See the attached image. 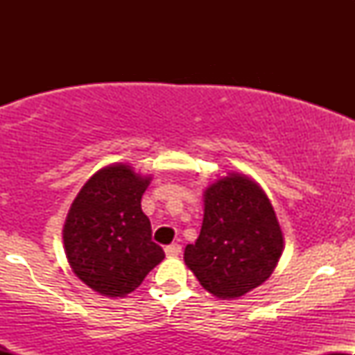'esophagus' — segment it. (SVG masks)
I'll list each match as a JSON object with an SVG mask.
<instances>
[{
	"mask_svg": "<svg viewBox=\"0 0 355 355\" xmlns=\"http://www.w3.org/2000/svg\"><path fill=\"white\" fill-rule=\"evenodd\" d=\"M180 252H182V245H178V243H172V245L165 247V254L168 257L180 255Z\"/></svg>",
	"mask_w": 355,
	"mask_h": 355,
	"instance_id": "1",
	"label": "esophagus"
}]
</instances>
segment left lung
<instances>
[{
  "mask_svg": "<svg viewBox=\"0 0 355 355\" xmlns=\"http://www.w3.org/2000/svg\"><path fill=\"white\" fill-rule=\"evenodd\" d=\"M282 248L267 195L245 175L230 173L205 190L200 235L185 247L183 259L210 294L235 299L266 282Z\"/></svg>",
  "mask_w": 355,
  "mask_h": 355,
  "instance_id": "obj_1",
  "label": "left lung"
}]
</instances>
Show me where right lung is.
Masks as SVG:
<instances>
[{"instance_id": "add662e5", "label": "right lung", "mask_w": 355, "mask_h": 355, "mask_svg": "<svg viewBox=\"0 0 355 355\" xmlns=\"http://www.w3.org/2000/svg\"><path fill=\"white\" fill-rule=\"evenodd\" d=\"M150 178L128 165H110L76 195L63 229L68 262L76 277L98 294L125 297L164 260L141 211Z\"/></svg>"}]
</instances>
